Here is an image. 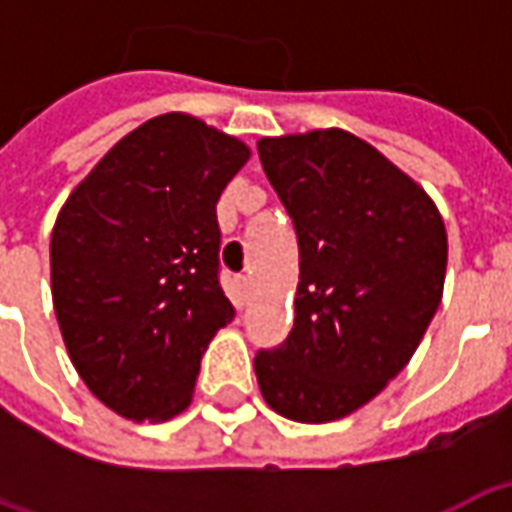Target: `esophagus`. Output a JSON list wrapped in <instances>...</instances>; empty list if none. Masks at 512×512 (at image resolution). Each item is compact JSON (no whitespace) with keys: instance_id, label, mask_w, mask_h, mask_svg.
Instances as JSON below:
<instances>
[{"instance_id":"esophagus-1","label":"esophagus","mask_w":512,"mask_h":512,"mask_svg":"<svg viewBox=\"0 0 512 512\" xmlns=\"http://www.w3.org/2000/svg\"><path fill=\"white\" fill-rule=\"evenodd\" d=\"M238 288H241V293H244V296H249V293H252V279L241 277L238 279Z\"/></svg>"}]
</instances>
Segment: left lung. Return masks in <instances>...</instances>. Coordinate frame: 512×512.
Masks as SVG:
<instances>
[{
    "label": "left lung",
    "instance_id": "obj_1",
    "mask_svg": "<svg viewBox=\"0 0 512 512\" xmlns=\"http://www.w3.org/2000/svg\"><path fill=\"white\" fill-rule=\"evenodd\" d=\"M257 153L299 238L296 321L255 356L257 384L282 417L334 422L370 403L428 332L444 219L417 180L343 128L263 136Z\"/></svg>",
    "mask_w": 512,
    "mask_h": 512
}]
</instances>
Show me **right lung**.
<instances>
[{
    "label": "right lung",
    "instance_id": "1",
    "mask_svg": "<svg viewBox=\"0 0 512 512\" xmlns=\"http://www.w3.org/2000/svg\"><path fill=\"white\" fill-rule=\"evenodd\" d=\"M252 156L238 136L169 112L106 153L51 230V299L76 373L134 422L186 411L213 334L233 321L219 285L216 202Z\"/></svg>",
    "mask_w": 512,
    "mask_h": 512
}]
</instances>
